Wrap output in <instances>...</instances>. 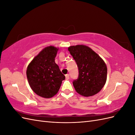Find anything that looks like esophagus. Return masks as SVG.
I'll list each match as a JSON object with an SVG mask.
<instances>
[{
    "label": "esophagus",
    "instance_id": "34e87169",
    "mask_svg": "<svg viewBox=\"0 0 135 135\" xmlns=\"http://www.w3.org/2000/svg\"><path fill=\"white\" fill-rule=\"evenodd\" d=\"M65 77H66V79H69V75L68 74H66V75H65Z\"/></svg>",
    "mask_w": 135,
    "mask_h": 135
}]
</instances>
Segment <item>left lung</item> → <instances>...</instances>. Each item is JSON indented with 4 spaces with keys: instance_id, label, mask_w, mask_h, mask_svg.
Here are the masks:
<instances>
[{
    "instance_id": "1",
    "label": "left lung",
    "mask_w": 135,
    "mask_h": 135,
    "mask_svg": "<svg viewBox=\"0 0 135 135\" xmlns=\"http://www.w3.org/2000/svg\"><path fill=\"white\" fill-rule=\"evenodd\" d=\"M68 50L78 68V78L73 81L75 91L85 97L96 95L107 81V67L104 60L84 45L70 46Z\"/></svg>"
}]
</instances>
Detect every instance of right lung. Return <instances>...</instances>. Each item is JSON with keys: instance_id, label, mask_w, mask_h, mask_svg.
<instances>
[{"instance_id": "1", "label": "right lung", "mask_w": 135, "mask_h": 135, "mask_svg": "<svg viewBox=\"0 0 135 135\" xmlns=\"http://www.w3.org/2000/svg\"><path fill=\"white\" fill-rule=\"evenodd\" d=\"M58 48H44L28 65L26 75L32 90L44 98H51L58 92L65 76L55 63Z\"/></svg>"}]
</instances>
